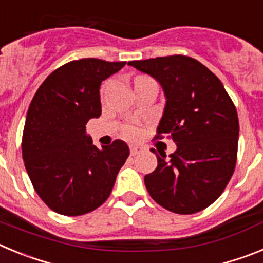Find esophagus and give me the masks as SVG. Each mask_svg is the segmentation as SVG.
<instances>
[{
	"mask_svg": "<svg viewBox=\"0 0 263 263\" xmlns=\"http://www.w3.org/2000/svg\"><path fill=\"white\" fill-rule=\"evenodd\" d=\"M143 152V147L141 146H130V154L132 155H138Z\"/></svg>",
	"mask_w": 263,
	"mask_h": 263,
	"instance_id": "obj_1",
	"label": "esophagus"
}]
</instances>
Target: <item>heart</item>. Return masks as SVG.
Listing matches in <instances>:
<instances>
[{
	"label": "heart",
	"mask_w": 263,
	"mask_h": 263,
	"mask_svg": "<svg viewBox=\"0 0 263 263\" xmlns=\"http://www.w3.org/2000/svg\"><path fill=\"white\" fill-rule=\"evenodd\" d=\"M124 134L127 138L136 139L141 136V129L138 126H136V125H126L124 127Z\"/></svg>",
	"instance_id": "b5f03b06"
}]
</instances>
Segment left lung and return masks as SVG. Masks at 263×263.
Listing matches in <instances>:
<instances>
[{"label": "left lung", "instance_id": "left-lung-1", "mask_svg": "<svg viewBox=\"0 0 263 263\" xmlns=\"http://www.w3.org/2000/svg\"><path fill=\"white\" fill-rule=\"evenodd\" d=\"M158 81L166 97L158 136L176 143L168 157L145 176L150 196L180 215L203 211L222 194L233 175L238 145V116L224 85L196 59L183 55L127 63Z\"/></svg>", "mask_w": 263, "mask_h": 263}]
</instances>
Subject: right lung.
<instances>
[{
  "mask_svg": "<svg viewBox=\"0 0 263 263\" xmlns=\"http://www.w3.org/2000/svg\"><path fill=\"white\" fill-rule=\"evenodd\" d=\"M126 62L73 60L47 76L29 106L22 157L32 185L53 212L80 216L109 197L129 157L121 139L97 148L85 133L101 115L100 85Z\"/></svg>",
  "mask_w": 263,
  "mask_h": 263,
  "instance_id": "1",
  "label": "right lung"
}]
</instances>
